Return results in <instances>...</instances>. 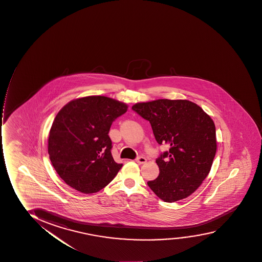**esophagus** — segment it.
<instances>
[{
  "label": "esophagus",
  "mask_w": 262,
  "mask_h": 262,
  "mask_svg": "<svg viewBox=\"0 0 262 262\" xmlns=\"http://www.w3.org/2000/svg\"><path fill=\"white\" fill-rule=\"evenodd\" d=\"M136 161L137 164H145L146 162H147V159L145 158H143V157H139V158H136Z\"/></svg>",
  "instance_id": "34e87169"
}]
</instances>
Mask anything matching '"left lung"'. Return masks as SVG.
Listing matches in <instances>:
<instances>
[{"instance_id": "left-lung-1", "label": "left lung", "mask_w": 262, "mask_h": 262, "mask_svg": "<svg viewBox=\"0 0 262 262\" xmlns=\"http://www.w3.org/2000/svg\"><path fill=\"white\" fill-rule=\"evenodd\" d=\"M132 109L149 121L157 142L170 147L156 160L159 175L149 188L165 202L191 195L211 170L217 148L213 120L186 99L140 102Z\"/></svg>"}]
</instances>
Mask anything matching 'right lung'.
Returning <instances> with one entry per match:
<instances>
[{
  "label": "right lung",
  "instance_id": "add662e5",
  "mask_svg": "<svg viewBox=\"0 0 262 262\" xmlns=\"http://www.w3.org/2000/svg\"><path fill=\"white\" fill-rule=\"evenodd\" d=\"M128 105L105 96L76 98L54 118L48 137L51 163L64 182L82 193L103 189L122 164L112 156V123Z\"/></svg>",
  "mask_w": 262,
  "mask_h": 262
}]
</instances>
